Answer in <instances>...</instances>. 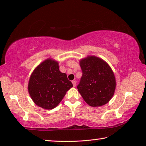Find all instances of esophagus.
<instances>
[{"mask_svg": "<svg viewBox=\"0 0 146 146\" xmlns=\"http://www.w3.org/2000/svg\"><path fill=\"white\" fill-rule=\"evenodd\" d=\"M72 84H73V87H75V86H76V81L75 80H73L72 81Z\"/></svg>", "mask_w": 146, "mask_h": 146, "instance_id": "obj_1", "label": "esophagus"}]
</instances>
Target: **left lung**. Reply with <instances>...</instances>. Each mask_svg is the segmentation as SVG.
Here are the masks:
<instances>
[{
	"label": "left lung",
	"instance_id": "1",
	"mask_svg": "<svg viewBox=\"0 0 146 146\" xmlns=\"http://www.w3.org/2000/svg\"><path fill=\"white\" fill-rule=\"evenodd\" d=\"M82 76L77 86L83 99L91 107L105 105L114 95L116 79L113 70L103 59L88 56L80 60Z\"/></svg>",
	"mask_w": 146,
	"mask_h": 146
}]
</instances>
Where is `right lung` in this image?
I'll return each instance as SVG.
<instances>
[{
    "instance_id": "obj_1",
    "label": "right lung",
    "mask_w": 146,
    "mask_h": 146,
    "mask_svg": "<svg viewBox=\"0 0 146 146\" xmlns=\"http://www.w3.org/2000/svg\"><path fill=\"white\" fill-rule=\"evenodd\" d=\"M73 84L66 73L59 70L58 62L48 58L36 67L29 77L28 92L36 105L52 110L61 102Z\"/></svg>"
}]
</instances>
